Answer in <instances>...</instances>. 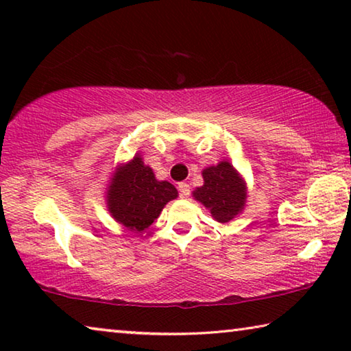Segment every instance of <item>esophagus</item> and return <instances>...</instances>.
I'll list each match as a JSON object with an SVG mask.
<instances>
[{"instance_id":"obj_1","label":"esophagus","mask_w":351,"mask_h":351,"mask_svg":"<svg viewBox=\"0 0 351 351\" xmlns=\"http://www.w3.org/2000/svg\"><path fill=\"white\" fill-rule=\"evenodd\" d=\"M178 190H180V193H181L182 198H187L189 195H190V186H189L187 182H180V184H178Z\"/></svg>"}]
</instances>
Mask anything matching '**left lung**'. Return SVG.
<instances>
[{
  "label": "left lung",
  "mask_w": 351,
  "mask_h": 351,
  "mask_svg": "<svg viewBox=\"0 0 351 351\" xmlns=\"http://www.w3.org/2000/svg\"><path fill=\"white\" fill-rule=\"evenodd\" d=\"M204 184L197 187L193 197L218 223H229L239 215L246 203V182L228 161H221L203 170Z\"/></svg>",
  "instance_id": "left-lung-1"
}]
</instances>
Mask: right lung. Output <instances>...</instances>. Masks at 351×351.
Listing matches in <instances>:
<instances>
[{"label":"right lung","instance_id":"add662e5","mask_svg":"<svg viewBox=\"0 0 351 351\" xmlns=\"http://www.w3.org/2000/svg\"><path fill=\"white\" fill-rule=\"evenodd\" d=\"M176 197L178 190L173 184L158 181L153 170L136 154L112 175L106 204L117 223L132 232L142 234L159 217L164 206Z\"/></svg>","mask_w":351,"mask_h":351}]
</instances>
